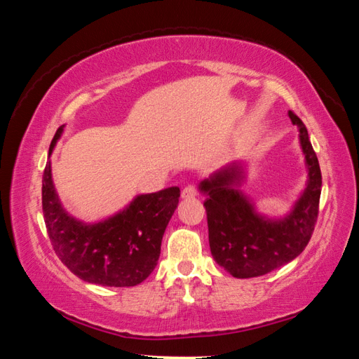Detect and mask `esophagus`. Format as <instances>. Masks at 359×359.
<instances>
[{
	"label": "esophagus",
	"mask_w": 359,
	"mask_h": 359,
	"mask_svg": "<svg viewBox=\"0 0 359 359\" xmlns=\"http://www.w3.org/2000/svg\"><path fill=\"white\" fill-rule=\"evenodd\" d=\"M198 194V190H196V187L194 185H187L184 190H182V198H185V199H190V198H194Z\"/></svg>",
	"instance_id": "esophagus-1"
}]
</instances>
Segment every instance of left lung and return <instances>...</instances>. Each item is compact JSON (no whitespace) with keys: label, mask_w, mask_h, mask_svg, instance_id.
I'll return each mask as SVG.
<instances>
[{"label":"left lung","mask_w":359,"mask_h":359,"mask_svg":"<svg viewBox=\"0 0 359 359\" xmlns=\"http://www.w3.org/2000/svg\"><path fill=\"white\" fill-rule=\"evenodd\" d=\"M288 115L293 125L299 126L309 169L307 188L288 217L272 222L255 214L252 204L233 188L242 177L239 165L224 168L201 184V190L208 193L204 205L212 257L233 277H259L290 263L302 253L313 234L321 194L318 158L306 125L293 111Z\"/></svg>","instance_id":"obj_1"}]
</instances>
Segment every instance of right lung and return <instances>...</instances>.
I'll return each instance as SVG.
<instances>
[{
	"mask_svg": "<svg viewBox=\"0 0 359 359\" xmlns=\"http://www.w3.org/2000/svg\"><path fill=\"white\" fill-rule=\"evenodd\" d=\"M62 131L60 126L48 151ZM179 196V187L141 194L109 220L83 224L60 204L48 163L42 174V214L53 252L72 274L102 287H135L151 274Z\"/></svg>",
	"mask_w": 359,
	"mask_h": 359,
	"instance_id": "right-lung-1",
	"label": "right lung"
}]
</instances>
